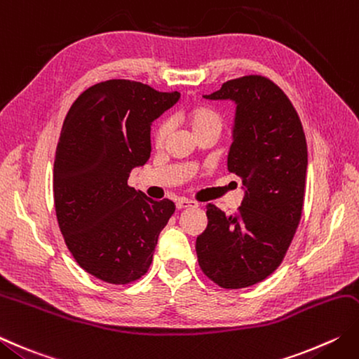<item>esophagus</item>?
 Masks as SVG:
<instances>
[{"label": "esophagus", "instance_id": "obj_1", "mask_svg": "<svg viewBox=\"0 0 359 359\" xmlns=\"http://www.w3.org/2000/svg\"><path fill=\"white\" fill-rule=\"evenodd\" d=\"M175 207H177L179 210H184V208H188V207H198V203H196L194 201L185 199V198H179L177 201H175Z\"/></svg>", "mask_w": 359, "mask_h": 359}]
</instances>
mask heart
Instances as JSON below:
<instances>
[{
  "instance_id": "b5f03b06",
  "label": "heart",
  "mask_w": 359,
  "mask_h": 359,
  "mask_svg": "<svg viewBox=\"0 0 359 359\" xmlns=\"http://www.w3.org/2000/svg\"><path fill=\"white\" fill-rule=\"evenodd\" d=\"M184 119L188 124V128L191 129L194 137H199L202 133H207V132L221 133L224 128V119L219 111L205 104H198V105H193V107H189L184 114ZM170 130H171L170 123L168 121L158 123L156 130H154V143L157 146L163 144L166 142L168 135H170Z\"/></svg>"
}]
</instances>
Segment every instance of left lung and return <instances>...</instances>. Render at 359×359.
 <instances>
[{"label": "left lung", "mask_w": 359, "mask_h": 359, "mask_svg": "<svg viewBox=\"0 0 359 359\" xmlns=\"http://www.w3.org/2000/svg\"><path fill=\"white\" fill-rule=\"evenodd\" d=\"M203 97L236 104L227 168L245 191L235 215L208 203V224L196 240V254L212 282L240 290L268 278L296 235L305 198L306 140L294 105L268 77H238Z\"/></svg>", "instance_id": "obj_1"}]
</instances>
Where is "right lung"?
Returning a JSON list of instances; mask_svg holds the SVG:
<instances>
[{"instance_id": "right-lung-1", "label": "right lung", "mask_w": 359, "mask_h": 359, "mask_svg": "<svg viewBox=\"0 0 359 359\" xmlns=\"http://www.w3.org/2000/svg\"><path fill=\"white\" fill-rule=\"evenodd\" d=\"M179 97L111 79L83 91L63 121L53 174L55 216L77 264L102 282L142 278L174 213L172 201L146 198L128 179L151 157L152 121Z\"/></svg>"}]
</instances>
